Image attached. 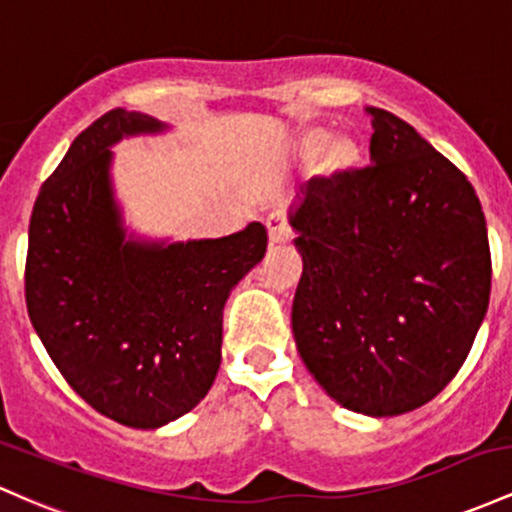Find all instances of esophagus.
<instances>
[{
    "label": "esophagus",
    "instance_id": "obj_1",
    "mask_svg": "<svg viewBox=\"0 0 512 512\" xmlns=\"http://www.w3.org/2000/svg\"><path fill=\"white\" fill-rule=\"evenodd\" d=\"M266 229L271 244H285L287 237H290V229H287L285 217L280 212H273V215L266 217Z\"/></svg>",
    "mask_w": 512,
    "mask_h": 512
}]
</instances>
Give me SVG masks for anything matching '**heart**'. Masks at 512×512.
<instances>
[{
    "label": "heart",
    "instance_id": "1",
    "mask_svg": "<svg viewBox=\"0 0 512 512\" xmlns=\"http://www.w3.org/2000/svg\"><path fill=\"white\" fill-rule=\"evenodd\" d=\"M329 141V132L326 130H309L304 132L302 140H300V157L302 159H312L324 149L321 154V162H319V171L324 176H338V174H346V171L353 169L355 164L360 162V147L353 137L341 135V137H333L330 145L326 146L325 142Z\"/></svg>",
    "mask_w": 512,
    "mask_h": 512
}]
</instances>
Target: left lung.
<instances>
[{"mask_svg": "<svg viewBox=\"0 0 512 512\" xmlns=\"http://www.w3.org/2000/svg\"><path fill=\"white\" fill-rule=\"evenodd\" d=\"M372 116L370 166L314 176L290 212L300 358L365 416L428 404L467 360L491 295L484 210L467 176L406 120Z\"/></svg>", "mask_w": 512, "mask_h": 512, "instance_id": "8db88e82", "label": "left lung"}]
</instances>
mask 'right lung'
Returning <instances> with one entry per match:
<instances>
[{
    "instance_id": "obj_1",
    "label": "right lung",
    "mask_w": 512,
    "mask_h": 512,
    "mask_svg": "<svg viewBox=\"0 0 512 512\" xmlns=\"http://www.w3.org/2000/svg\"><path fill=\"white\" fill-rule=\"evenodd\" d=\"M166 130L113 108L40 186L28 225L26 307L45 350L91 409L159 428L200 404L222 360V309L266 254L261 222L222 239H125L111 147Z\"/></svg>"
}]
</instances>
